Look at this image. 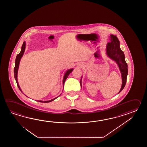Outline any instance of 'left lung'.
<instances>
[{
  "instance_id": "obj_1",
  "label": "left lung",
  "mask_w": 147,
  "mask_h": 147,
  "mask_svg": "<svg viewBox=\"0 0 147 147\" xmlns=\"http://www.w3.org/2000/svg\"><path fill=\"white\" fill-rule=\"evenodd\" d=\"M111 41L107 44V53L110 58L115 60L118 64L122 76V86L120 93L125 87L128 75V65L125 61V57L123 51L120 48V42L116 36L111 34ZM81 86V80H80Z\"/></svg>"
}]
</instances>
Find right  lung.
<instances>
[{
    "instance_id": "1",
    "label": "right lung",
    "mask_w": 147,
    "mask_h": 147,
    "mask_svg": "<svg viewBox=\"0 0 147 147\" xmlns=\"http://www.w3.org/2000/svg\"><path fill=\"white\" fill-rule=\"evenodd\" d=\"M25 47H26V43H25V41L23 42L22 44V50L20 53L18 54L17 55L16 57V60H15V68H14V76H15V80H16V82H17V84L18 86V87L19 88V90L21 91L22 92V90L20 89V88L19 87V84H18V80H17V72H18V68H19V63H20V60L21 59L22 57L23 54L24 53V51L25 50ZM73 69H69L68 71H67L65 74V75L64 76V77H63V86H64V84H65V82L66 81V79L68 78V76L69 74L72 72ZM23 93V92H22ZM59 97V96H58ZM57 97V98H58ZM57 98H55V99H52V100H49V101H39V102H44V103H47V102H50L51 101H53V100L56 99Z\"/></svg>"
}]
</instances>
